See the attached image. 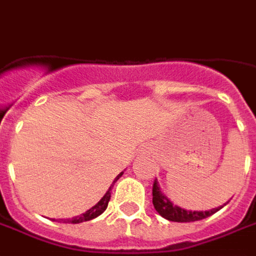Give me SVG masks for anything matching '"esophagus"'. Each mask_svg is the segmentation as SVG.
<instances>
[{"label": "esophagus", "instance_id": "1", "mask_svg": "<svg viewBox=\"0 0 256 256\" xmlns=\"http://www.w3.org/2000/svg\"><path fill=\"white\" fill-rule=\"evenodd\" d=\"M144 153H150V148L145 146V149H144Z\"/></svg>", "mask_w": 256, "mask_h": 256}]
</instances>
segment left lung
Instances as JSON below:
<instances>
[{"instance_id": "obj_1", "label": "left lung", "mask_w": 256, "mask_h": 256, "mask_svg": "<svg viewBox=\"0 0 256 256\" xmlns=\"http://www.w3.org/2000/svg\"><path fill=\"white\" fill-rule=\"evenodd\" d=\"M153 206L158 214L164 217V218L170 220V221H175V222H191V221H200V220H204L209 216L214 214L216 212H218L221 208L224 206H220V208H214V209L205 210V212H198V210H186L182 209L179 206H176L172 204L171 200H168L164 192L162 191L160 186L157 180H154L153 183ZM226 205V204H225Z\"/></svg>"}]
</instances>
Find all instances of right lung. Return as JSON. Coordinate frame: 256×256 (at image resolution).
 <instances>
[{
  "mask_svg": "<svg viewBox=\"0 0 256 256\" xmlns=\"http://www.w3.org/2000/svg\"><path fill=\"white\" fill-rule=\"evenodd\" d=\"M123 175V172H120L116 178H115V180L112 182V184L111 187L108 188V191L104 194V196L102 200L94 206V208H90V210H86L85 213L80 216H76L73 218H65V220H60V222H69V224H80V222H84V221H90V220H94L98 216H100L103 213L104 210L107 209V206H108V202H110V198H111V190H112L114 184H115V182L118 180L119 178ZM52 221H58V220H52Z\"/></svg>",
  "mask_w": 256,
  "mask_h": 256,
  "instance_id": "add662e5",
  "label": "right lung"
}]
</instances>
